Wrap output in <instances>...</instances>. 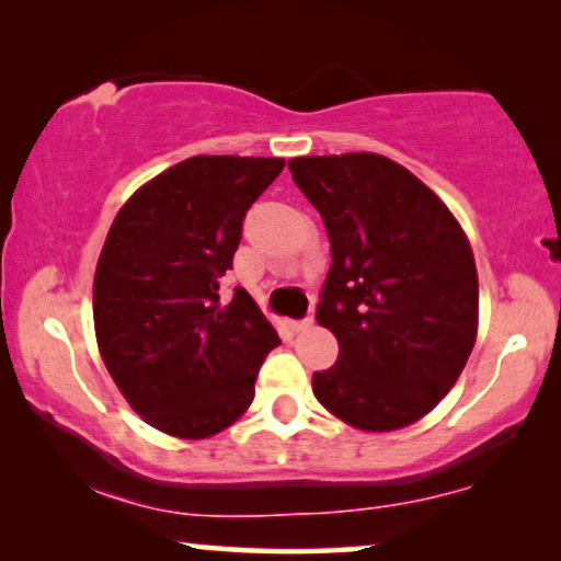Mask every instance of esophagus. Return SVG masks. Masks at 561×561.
Returning <instances> with one entry per match:
<instances>
[{
  "label": "esophagus",
  "instance_id": "34e87169",
  "mask_svg": "<svg viewBox=\"0 0 561 561\" xmlns=\"http://www.w3.org/2000/svg\"><path fill=\"white\" fill-rule=\"evenodd\" d=\"M313 324V317L309 313V317H304V319H298V321H294V332H306V329H309Z\"/></svg>",
  "mask_w": 561,
  "mask_h": 561
}]
</instances>
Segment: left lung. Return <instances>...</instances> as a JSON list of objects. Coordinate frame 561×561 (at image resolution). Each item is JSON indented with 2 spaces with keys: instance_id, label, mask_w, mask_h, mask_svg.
Masks as SVG:
<instances>
[{
  "instance_id": "left-lung-1",
  "label": "left lung",
  "mask_w": 561,
  "mask_h": 561,
  "mask_svg": "<svg viewBox=\"0 0 561 561\" xmlns=\"http://www.w3.org/2000/svg\"><path fill=\"white\" fill-rule=\"evenodd\" d=\"M288 168L332 242L317 321L340 357L313 373V396L363 432L409 426L449 393L474 347L470 242L432 188L375 152Z\"/></svg>"
}]
</instances>
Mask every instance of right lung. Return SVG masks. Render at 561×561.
Masks as SVG:
<instances>
[{
  "label": "right lung",
  "instance_id": "obj_1",
  "mask_svg": "<svg viewBox=\"0 0 561 561\" xmlns=\"http://www.w3.org/2000/svg\"><path fill=\"white\" fill-rule=\"evenodd\" d=\"M283 158L196 156L137 191L114 219L94 275L106 370L160 432L206 439L255 398L280 340L248 290L221 301L242 221Z\"/></svg>",
  "mask_w": 561,
  "mask_h": 561
}]
</instances>
